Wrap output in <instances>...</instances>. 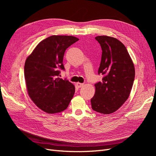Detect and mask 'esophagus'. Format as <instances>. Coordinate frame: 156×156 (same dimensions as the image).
Listing matches in <instances>:
<instances>
[{"mask_svg": "<svg viewBox=\"0 0 156 156\" xmlns=\"http://www.w3.org/2000/svg\"><path fill=\"white\" fill-rule=\"evenodd\" d=\"M76 85L77 86L78 88H81V87H82L84 85V84L83 83H76Z\"/></svg>", "mask_w": 156, "mask_h": 156, "instance_id": "esophagus-1", "label": "esophagus"}]
</instances>
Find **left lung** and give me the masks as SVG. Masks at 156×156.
I'll use <instances>...</instances> for the list:
<instances>
[{"mask_svg": "<svg viewBox=\"0 0 156 156\" xmlns=\"http://www.w3.org/2000/svg\"><path fill=\"white\" fill-rule=\"evenodd\" d=\"M102 55L98 74L101 82L95 84L96 92L91 99L94 111L108 115L116 111L128 98L135 79V68L124 45L115 37L99 36Z\"/></svg>", "mask_w": 156, "mask_h": 156, "instance_id": "1", "label": "left lung"}]
</instances>
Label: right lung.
<instances>
[{
    "label": "right lung",
    "mask_w": 156,
    "mask_h": 156,
    "mask_svg": "<svg viewBox=\"0 0 156 156\" xmlns=\"http://www.w3.org/2000/svg\"><path fill=\"white\" fill-rule=\"evenodd\" d=\"M78 40L72 36H51L40 42L25 61L29 96L37 107L49 114L66 109L74 95L73 84L58 76L60 70L65 69L66 50Z\"/></svg>",
    "instance_id": "right-lung-1"
}]
</instances>
